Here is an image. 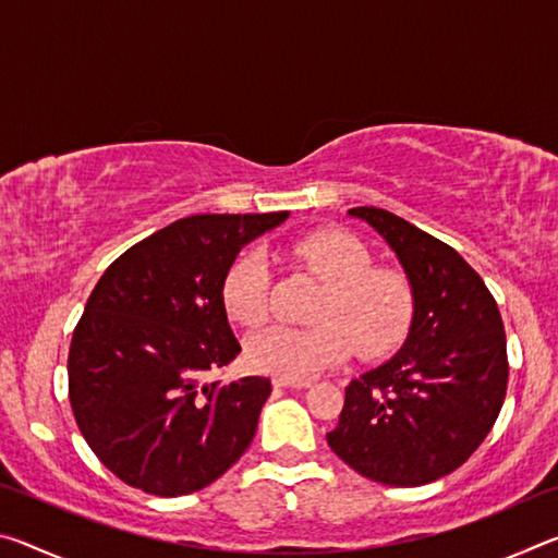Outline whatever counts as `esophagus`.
<instances>
[{"instance_id":"34e87169","label":"esophagus","mask_w":558,"mask_h":558,"mask_svg":"<svg viewBox=\"0 0 558 558\" xmlns=\"http://www.w3.org/2000/svg\"><path fill=\"white\" fill-rule=\"evenodd\" d=\"M272 384L282 386V389H307V386L313 381H310V379H286V376H276Z\"/></svg>"}]
</instances>
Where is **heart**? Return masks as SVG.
<instances>
[{"label":"heart","mask_w":558,"mask_h":558,"mask_svg":"<svg viewBox=\"0 0 558 558\" xmlns=\"http://www.w3.org/2000/svg\"><path fill=\"white\" fill-rule=\"evenodd\" d=\"M292 256L325 282L313 327L272 325L251 335V369L305 379L352 354L379 359L403 342L413 319V292L399 270L372 268L366 245L344 231L325 229L292 243ZM268 260L245 253L223 278L221 298L233 323L256 327L268 317Z\"/></svg>","instance_id":"obj_1"}]
</instances>
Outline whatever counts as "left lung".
<instances>
[{
  "mask_svg": "<svg viewBox=\"0 0 558 558\" xmlns=\"http://www.w3.org/2000/svg\"><path fill=\"white\" fill-rule=\"evenodd\" d=\"M393 251L413 292V319L389 362L344 389L327 442L374 483L418 487L460 468L493 430L507 393V339L497 302L458 251L391 211L356 206Z\"/></svg>",
  "mask_w": 558,
  "mask_h": 558,
  "instance_id": "obj_1",
  "label": "left lung"
}]
</instances>
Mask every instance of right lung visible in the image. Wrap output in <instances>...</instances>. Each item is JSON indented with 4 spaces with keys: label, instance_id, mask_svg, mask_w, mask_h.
<instances>
[{
    "label": "right lung",
    "instance_id": "1",
    "mask_svg": "<svg viewBox=\"0 0 558 558\" xmlns=\"http://www.w3.org/2000/svg\"><path fill=\"white\" fill-rule=\"evenodd\" d=\"M290 216L199 214L128 248L102 272L69 352L75 423L98 460L159 497L221 477L258 428L263 376L202 381L241 352L221 288L245 243Z\"/></svg>",
    "mask_w": 558,
    "mask_h": 558
}]
</instances>
